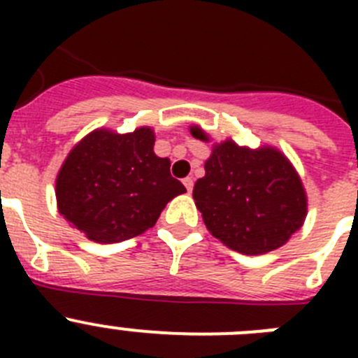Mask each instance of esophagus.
<instances>
[{
	"mask_svg": "<svg viewBox=\"0 0 358 358\" xmlns=\"http://www.w3.org/2000/svg\"><path fill=\"white\" fill-rule=\"evenodd\" d=\"M182 185L186 186L188 194H192V189H194V179H192V177H185V179H182Z\"/></svg>",
	"mask_w": 358,
	"mask_h": 358,
	"instance_id": "34e87169",
	"label": "esophagus"
}]
</instances>
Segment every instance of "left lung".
Segmentation results:
<instances>
[{"label":"left lung","mask_w":358,"mask_h":358,"mask_svg":"<svg viewBox=\"0 0 358 358\" xmlns=\"http://www.w3.org/2000/svg\"><path fill=\"white\" fill-rule=\"evenodd\" d=\"M194 138L210 134L192 125ZM194 201L208 231L242 255H265L281 248L306 218V192L289 157L276 147H240L227 138L213 143Z\"/></svg>","instance_id":"8db88e82"}]
</instances>
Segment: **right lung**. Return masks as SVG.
Instances as JSON below:
<instances>
[{"mask_svg": "<svg viewBox=\"0 0 358 358\" xmlns=\"http://www.w3.org/2000/svg\"><path fill=\"white\" fill-rule=\"evenodd\" d=\"M154 143V129L147 125L125 134L102 127L84 136L57 173L59 213L96 243L123 242L150 229L163 208L186 192Z\"/></svg>", "mask_w": 358, "mask_h": 358, "instance_id": "add662e5", "label": "right lung"}]
</instances>
